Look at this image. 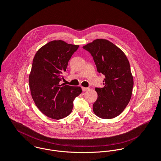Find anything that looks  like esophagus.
Instances as JSON below:
<instances>
[{
	"instance_id": "1",
	"label": "esophagus",
	"mask_w": 161,
	"mask_h": 161,
	"mask_svg": "<svg viewBox=\"0 0 161 161\" xmlns=\"http://www.w3.org/2000/svg\"><path fill=\"white\" fill-rule=\"evenodd\" d=\"M89 89L88 87H82V90L83 91H86Z\"/></svg>"
}]
</instances>
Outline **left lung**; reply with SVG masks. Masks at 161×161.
Here are the masks:
<instances>
[{
  "label": "left lung",
  "instance_id": "1",
  "mask_svg": "<svg viewBox=\"0 0 161 161\" xmlns=\"http://www.w3.org/2000/svg\"><path fill=\"white\" fill-rule=\"evenodd\" d=\"M93 57L97 72L104 75L103 87H96L94 114L102 119L119 115L131 99L134 78L124 52L108 40L98 38L83 46Z\"/></svg>",
  "mask_w": 161,
  "mask_h": 161
}]
</instances>
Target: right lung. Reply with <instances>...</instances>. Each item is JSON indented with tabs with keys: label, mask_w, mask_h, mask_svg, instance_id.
Segmentation results:
<instances>
[{
	"label": "right lung",
	"mask_w": 161,
	"mask_h": 161,
	"mask_svg": "<svg viewBox=\"0 0 161 161\" xmlns=\"http://www.w3.org/2000/svg\"><path fill=\"white\" fill-rule=\"evenodd\" d=\"M79 45L63 40H53L38 50L29 76L32 97L43 114L53 119H61L72 111L75 98L81 87L61 85L69 61Z\"/></svg>",
	"instance_id": "1"
}]
</instances>
